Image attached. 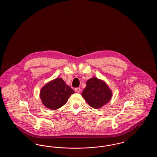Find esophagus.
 Wrapping results in <instances>:
<instances>
[{"instance_id":"obj_1","label":"esophagus","mask_w":157,"mask_h":157,"mask_svg":"<svg viewBox=\"0 0 157 157\" xmlns=\"http://www.w3.org/2000/svg\"><path fill=\"white\" fill-rule=\"evenodd\" d=\"M75 90L76 92H81V88H75Z\"/></svg>"}]
</instances>
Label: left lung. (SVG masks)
I'll use <instances>...</instances> for the list:
<instances>
[{
  "label": "left lung",
  "instance_id": "left-lung-1",
  "mask_svg": "<svg viewBox=\"0 0 157 157\" xmlns=\"http://www.w3.org/2000/svg\"><path fill=\"white\" fill-rule=\"evenodd\" d=\"M82 96L92 108L98 109L109 101L112 92L104 81L93 78L87 81Z\"/></svg>",
  "mask_w": 157,
  "mask_h": 157
}]
</instances>
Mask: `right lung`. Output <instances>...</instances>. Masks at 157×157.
Segmentation results:
<instances>
[{
    "label": "right lung",
    "mask_w": 157,
    "mask_h": 157,
    "mask_svg": "<svg viewBox=\"0 0 157 157\" xmlns=\"http://www.w3.org/2000/svg\"><path fill=\"white\" fill-rule=\"evenodd\" d=\"M74 93L61 78H56L48 82L42 88L40 97L43 104L47 108L55 110L67 103L68 98Z\"/></svg>",
    "instance_id": "obj_1"
}]
</instances>
